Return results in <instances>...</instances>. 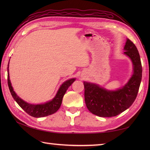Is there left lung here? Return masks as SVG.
<instances>
[{
	"mask_svg": "<svg viewBox=\"0 0 150 150\" xmlns=\"http://www.w3.org/2000/svg\"><path fill=\"white\" fill-rule=\"evenodd\" d=\"M124 54L133 64V74L123 88L117 91H108L98 86L84 82V99L88 110L102 117L117 116L132 106L139 90L142 79V64L137 48L132 41L127 39Z\"/></svg>",
	"mask_w": 150,
	"mask_h": 150,
	"instance_id": "1",
	"label": "left lung"
}]
</instances>
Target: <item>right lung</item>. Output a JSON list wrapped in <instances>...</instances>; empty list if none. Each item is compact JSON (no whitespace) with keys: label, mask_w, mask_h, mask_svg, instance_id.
I'll return each instance as SVG.
<instances>
[{"label":"right lung","mask_w":150,"mask_h":150,"mask_svg":"<svg viewBox=\"0 0 150 150\" xmlns=\"http://www.w3.org/2000/svg\"><path fill=\"white\" fill-rule=\"evenodd\" d=\"M8 84L13 98H14L15 100L17 102V104L20 106L22 110L26 111L30 116L36 118L46 117L55 113L60 107V105L62 104V98L66 92V90H68V88L71 86L73 82L75 81V79H71L68 81H66L65 82H64L59 88L56 96L52 101H50L48 103L43 104L35 105L26 103V102L22 100L21 98H19L16 95L15 91L13 90L10 81H9L8 69Z\"/></svg>","instance_id":"1"}]
</instances>
